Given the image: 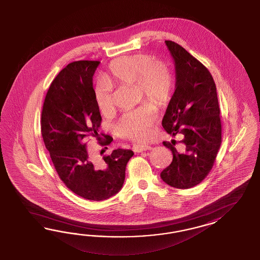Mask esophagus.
Segmentation results:
<instances>
[{"instance_id":"obj_1","label":"esophagus","mask_w":260,"mask_h":260,"mask_svg":"<svg viewBox=\"0 0 260 260\" xmlns=\"http://www.w3.org/2000/svg\"><path fill=\"white\" fill-rule=\"evenodd\" d=\"M133 150L135 152H141V151H145V150H151V147L148 146V145H134Z\"/></svg>"}]
</instances>
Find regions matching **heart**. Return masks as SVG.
<instances>
[{"label":"heart","mask_w":260,"mask_h":260,"mask_svg":"<svg viewBox=\"0 0 260 260\" xmlns=\"http://www.w3.org/2000/svg\"><path fill=\"white\" fill-rule=\"evenodd\" d=\"M105 79L111 85H135L138 92L150 101L164 104L173 89V74L169 64L163 60H151L146 54L123 56L112 61ZM95 102L103 114L109 113L113 108L112 89L108 84L95 87ZM157 118L156 108L146 103L136 110L125 113L116 124L119 136L134 141L149 139L150 127Z\"/></svg>","instance_id":"1"}]
</instances>
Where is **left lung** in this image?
Returning <instances> with one entry per match:
<instances>
[{
	"label": "left lung",
	"mask_w": 260,
	"mask_h": 260,
	"mask_svg": "<svg viewBox=\"0 0 260 260\" xmlns=\"http://www.w3.org/2000/svg\"><path fill=\"white\" fill-rule=\"evenodd\" d=\"M175 66V91L168 105L162 126L176 141H164L173 161L160 176L166 184L189 189L204 180L213 168L221 145L220 110L213 76L203 63L178 44L165 41Z\"/></svg>",
	"instance_id": "left-lung-1"
}]
</instances>
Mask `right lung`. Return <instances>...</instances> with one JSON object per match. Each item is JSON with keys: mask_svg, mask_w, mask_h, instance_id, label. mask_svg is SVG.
Listing matches in <instances>:
<instances>
[{"mask_svg": "<svg viewBox=\"0 0 260 260\" xmlns=\"http://www.w3.org/2000/svg\"><path fill=\"white\" fill-rule=\"evenodd\" d=\"M99 61H76L59 72L47 90L41 131L56 172L75 194L101 201L116 194L125 181L126 166L134 151L117 149L94 159L87 150L88 138L108 146L98 134L101 114L95 102L92 77Z\"/></svg>", "mask_w": 260, "mask_h": 260, "instance_id": "right-lung-1", "label": "right lung"}]
</instances>
